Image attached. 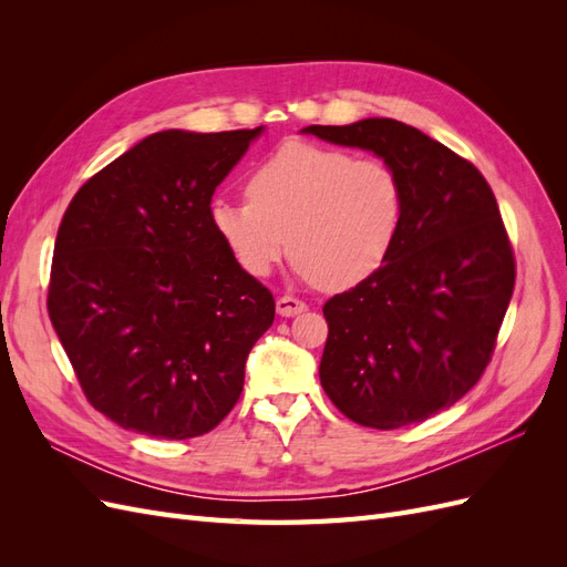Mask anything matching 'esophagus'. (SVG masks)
<instances>
[{"label": "esophagus", "instance_id": "1", "mask_svg": "<svg viewBox=\"0 0 567 567\" xmlns=\"http://www.w3.org/2000/svg\"><path fill=\"white\" fill-rule=\"evenodd\" d=\"M307 310V305L298 298H290V296H281L277 300V315L279 317H298Z\"/></svg>", "mask_w": 567, "mask_h": 567}]
</instances>
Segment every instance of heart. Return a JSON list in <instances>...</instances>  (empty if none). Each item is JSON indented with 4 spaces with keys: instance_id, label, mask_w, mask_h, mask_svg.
<instances>
[{
    "instance_id": "1",
    "label": "heart",
    "mask_w": 567,
    "mask_h": 567,
    "mask_svg": "<svg viewBox=\"0 0 567 567\" xmlns=\"http://www.w3.org/2000/svg\"><path fill=\"white\" fill-rule=\"evenodd\" d=\"M248 200L210 203V225L234 262L262 279L286 250L323 290L371 279L402 227V186L375 158L315 144H284L246 182Z\"/></svg>"
}]
</instances>
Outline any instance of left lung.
Returning <instances> with one entry per match:
<instances>
[{"label": "left lung", "instance_id": "1", "mask_svg": "<svg viewBox=\"0 0 567 567\" xmlns=\"http://www.w3.org/2000/svg\"><path fill=\"white\" fill-rule=\"evenodd\" d=\"M300 132L371 151L404 200L385 265L323 305L321 388L359 425L421 423L458 402L492 357L516 284L499 205L468 161L400 120Z\"/></svg>", "mask_w": 567, "mask_h": 567}]
</instances>
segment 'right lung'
Instances as JSON below:
<instances>
[{
	"instance_id": "obj_1",
	"label": "right lung",
	"mask_w": 567,
	"mask_h": 567,
	"mask_svg": "<svg viewBox=\"0 0 567 567\" xmlns=\"http://www.w3.org/2000/svg\"><path fill=\"white\" fill-rule=\"evenodd\" d=\"M262 132L148 134L68 205L49 319L92 406L125 431L203 435L244 390L274 298L215 236L210 200Z\"/></svg>"
}]
</instances>
